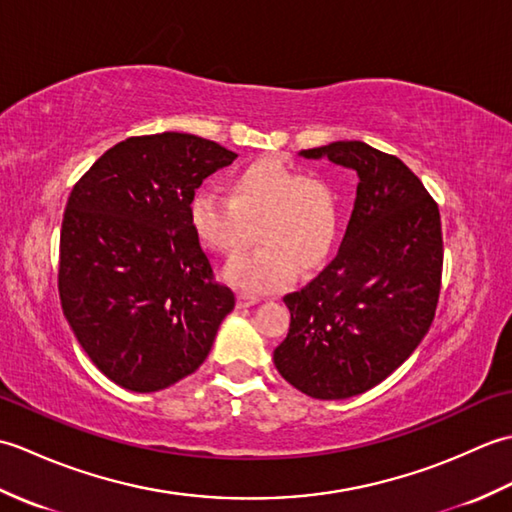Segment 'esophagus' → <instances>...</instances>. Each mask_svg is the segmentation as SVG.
<instances>
[{"instance_id":"obj_1","label":"esophagus","mask_w":512,"mask_h":512,"mask_svg":"<svg viewBox=\"0 0 512 512\" xmlns=\"http://www.w3.org/2000/svg\"><path fill=\"white\" fill-rule=\"evenodd\" d=\"M257 301H259L257 297L246 295V292H239V295H237V306L239 308H250V306H255Z\"/></svg>"}]
</instances>
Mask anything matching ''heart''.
<instances>
[{"mask_svg":"<svg viewBox=\"0 0 512 512\" xmlns=\"http://www.w3.org/2000/svg\"><path fill=\"white\" fill-rule=\"evenodd\" d=\"M339 198L321 178L303 176L279 160H257L235 171L228 198L202 189L189 202V224L200 244L233 257L250 239L262 244L237 257L224 279L246 295H264L290 286L330 257L339 235Z\"/></svg>","mask_w":512,"mask_h":512,"instance_id":"1","label":"heart"}]
</instances>
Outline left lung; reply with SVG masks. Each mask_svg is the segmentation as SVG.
I'll return each mask as SVG.
<instances>
[{
	"instance_id": "obj_1",
	"label": "left lung",
	"mask_w": 512,
	"mask_h": 512,
	"mask_svg": "<svg viewBox=\"0 0 512 512\" xmlns=\"http://www.w3.org/2000/svg\"><path fill=\"white\" fill-rule=\"evenodd\" d=\"M356 171L339 253L290 292V330L273 352L292 387L319 400L363 394L394 374L436 317L442 277L438 204L405 162L361 140L303 149Z\"/></svg>"
}]
</instances>
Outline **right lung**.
<instances>
[{
    "mask_svg": "<svg viewBox=\"0 0 512 512\" xmlns=\"http://www.w3.org/2000/svg\"><path fill=\"white\" fill-rule=\"evenodd\" d=\"M235 158L193 134L134 136L74 184L61 226V308L112 383L151 394L209 356L235 295L213 281L189 202Z\"/></svg>",
    "mask_w": 512,
    "mask_h": 512,
    "instance_id": "obj_1",
    "label": "right lung"
}]
</instances>
